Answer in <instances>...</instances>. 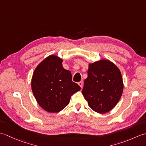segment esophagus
Listing matches in <instances>:
<instances>
[{
  "label": "esophagus",
  "instance_id": "obj_1",
  "mask_svg": "<svg viewBox=\"0 0 146 146\" xmlns=\"http://www.w3.org/2000/svg\"><path fill=\"white\" fill-rule=\"evenodd\" d=\"M78 85L80 86V87H81L82 88H83V82H78Z\"/></svg>",
  "mask_w": 146,
  "mask_h": 146
}]
</instances>
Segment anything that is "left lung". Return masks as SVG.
<instances>
[{"label": "left lung", "mask_w": 146, "mask_h": 146, "mask_svg": "<svg viewBox=\"0 0 146 146\" xmlns=\"http://www.w3.org/2000/svg\"><path fill=\"white\" fill-rule=\"evenodd\" d=\"M123 81L119 68L108 60L90 64L82 94L89 107L99 113L110 111L123 92Z\"/></svg>", "instance_id": "obj_1"}]
</instances>
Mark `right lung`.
<instances>
[{"mask_svg": "<svg viewBox=\"0 0 146 146\" xmlns=\"http://www.w3.org/2000/svg\"><path fill=\"white\" fill-rule=\"evenodd\" d=\"M63 60L51 55L34 71L31 87L38 104L48 112H58L69 104L71 95L81 88L72 81L70 71L62 66Z\"/></svg>", "mask_w": 146, "mask_h": 146, "instance_id": "right-lung-1", "label": "right lung"}]
</instances>
